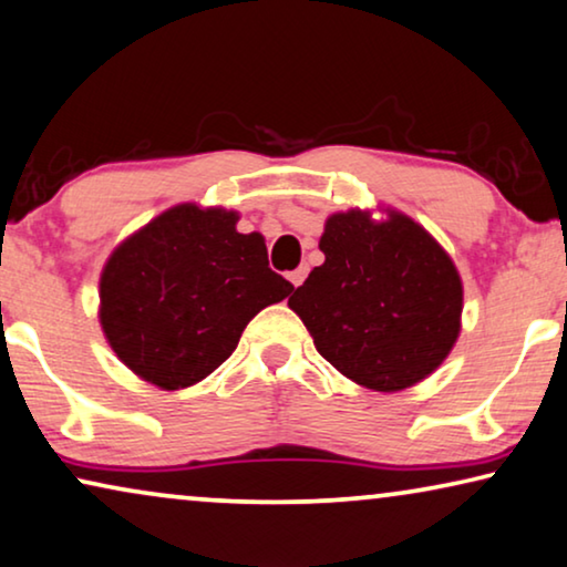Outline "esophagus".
Returning <instances> with one entry per match:
<instances>
[{
	"label": "esophagus",
	"mask_w": 567,
	"mask_h": 567,
	"mask_svg": "<svg viewBox=\"0 0 567 567\" xmlns=\"http://www.w3.org/2000/svg\"><path fill=\"white\" fill-rule=\"evenodd\" d=\"M306 275H308V269L306 267H298V269H292L290 275H287V280L292 282V287H300L302 280H306Z\"/></svg>",
	"instance_id": "obj_1"
}]
</instances>
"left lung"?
Listing matches in <instances>:
<instances>
[{
    "label": "left lung",
    "mask_w": 567,
    "mask_h": 567,
    "mask_svg": "<svg viewBox=\"0 0 567 567\" xmlns=\"http://www.w3.org/2000/svg\"><path fill=\"white\" fill-rule=\"evenodd\" d=\"M313 267L287 300L323 360L357 385L398 393L429 378L462 329V280L440 241L388 207L326 218Z\"/></svg>",
    "instance_id": "left-lung-1"
}]
</instances>
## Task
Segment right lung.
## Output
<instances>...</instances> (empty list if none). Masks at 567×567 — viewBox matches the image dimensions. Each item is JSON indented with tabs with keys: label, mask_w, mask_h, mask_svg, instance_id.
<instances>
[{
	"label": "right lung",
	"mask_w": 567,
	"mask_h": 567,
	"mask_svg": "<svg viewBox=\"0 0 567 567\" xmlns=\"http://www.w3.org/2000/svg\"><path fill=\"white\" fill-rule=\"evenodd\" d=\"M226 207L174 205L110 254L100 326L127 370L162 390L205 380L246 323L295 287L269 269L265 236L238 234Z\"/></svg>",
	"instance_id": "obj_1"
}]
</instances>
